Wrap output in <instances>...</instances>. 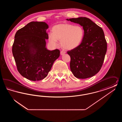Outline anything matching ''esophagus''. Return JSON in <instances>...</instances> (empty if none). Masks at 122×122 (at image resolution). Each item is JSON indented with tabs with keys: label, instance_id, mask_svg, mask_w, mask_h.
Here are the masks:
<instances>
[{
	"label": "esophagus",
	"instance_id": "obj_1",
	"mask_svg": "<svg viewBox=\"0 0 122 122\" xmlns=\"http://www.w3.org/2000/svg\"><path fill=\"white\" fill-rule=\"evenodd\" d=\"M66 52H64V51H61V52H60V54L61 55H63L64 54H65Z\"/></svg>",
	"mask_w": 122,
	"mask_h": 122
}]
</instances>
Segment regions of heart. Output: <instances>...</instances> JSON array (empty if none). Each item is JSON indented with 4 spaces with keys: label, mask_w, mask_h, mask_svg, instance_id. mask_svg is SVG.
I'll return each instance as SVG.
<instances>
[{
    "label": "heart",
    "mask_w": 122,
    "mask_h": 122,
    "mask_svg": "<svg viewBox=\"0 0 122 122\" xmlns=\"http://www.w3.org/2000/svg\"><path fill=\"white\" fill-rule=\"evenodd\" d=\"M84 36V30L81 26L65 23L52 27V33L48 34V40L54 46H57L58 41H60L61 46L65 50H70L81 44Z\"/></svg>",
    "instance_id": "obj_1"
}]
</instances>
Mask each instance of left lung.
Listing matches in <instances>:
<instances>
[{"mask_svg":"<svg viewBox=\"0 0 122 122\" xmlns=\"http://www.w3.org/2000/svg\"><path fill=\"white\" fill-rule=\"evenodd\" d=\"M79 24L84 30L83 39L76 48L68 51L70 68L78 79H86L96 75L101 70L107 50V43L102 29L86 17L67 19Z\"/></svg>","mask_w":122,"mask_h":122,"instance_id":"left-lung-1","label":"left lung"}]
</instances>
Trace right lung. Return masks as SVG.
<instances>
[{
    "label": "right lung",
    "instance_id": "obj_1",
    "mask_svg": "<svg viewBox=\"0 0 122 122\" xmlns=\"http://www.w3.org/2000/svg\"><path fill=\"white\" fill-rule=\"evenodd\" d=\"M44 22L32 21L18 30L15 36L12 53L20 74L32 81L43 80L47 76L60 51L46 47L48 39Z\"/></svg>",
    "mask_w": 122,
    "mask_h": 122
}]
</instances>
